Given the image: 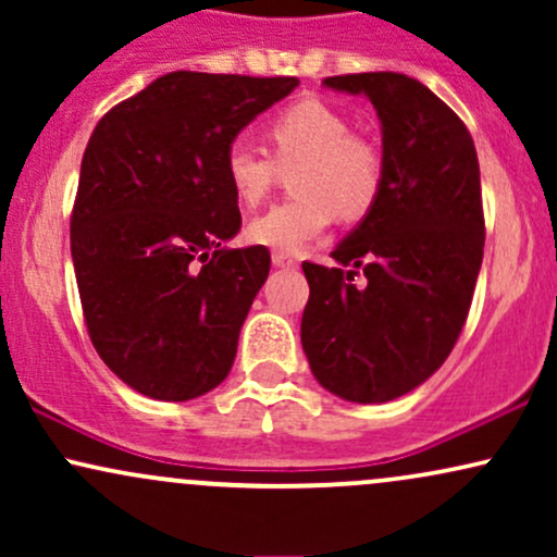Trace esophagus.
Here are the masks:
<instances>
[{
    "label": "esophagus",
    "instance_id": "1",
    "mask_svg": "<svg viewBox=\"0 0 557 557\" xmlns=\"http://www.w3.org/2000/svg\"><path fill=\"white\" fill-rule=\"evenodd\" d=\"M272 264L280 267V270H296L298 261L293 257H287V253H272Z\"/></svg>",
    "mask_w": 557,
    "mask_h": 557
}]
</instances>
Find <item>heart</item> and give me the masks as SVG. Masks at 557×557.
I'll return each instance as SVG.
<instances>
[{
    "label": "heart",
    "instance_id": "b5f03b06",
    "mask_svg": "<svg viewBox=\"0 0 557 557\" xmlns=\"http://www.w3.org/2000/svg\"><path fill=\"white\" fill-rule=\"evenodd\" d=\"M272 157L230 140L225 177L233 194L253 207L272 190L280 172H290L298 198L277 203L248 222V240L277 253H298L335 220L356 222L369 214L382 188V151L354 136L348 117L324 101L306 99L274 114L267 125Z\"/></svg>",
    "mask_w": 557,
    "mask_h": 557
}]
</instances>
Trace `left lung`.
Wrapping results in <instances>:
<instances>
[{
	"label": "left lung",
	"mask_w": 557,
	"mask_h": 557,
	"mask_svg": "<svg viewBox=\"0 0 557 557\" xmlns=\"http://www.w3.org/2000/svg\"><path fill=\"white\" fill-rule=\"evenodd\" d=\"M324 86L374 104L382 188L332 251L350 270L304 261L300 343L332 395L387 403L430 380L463 330L484 253L479 159L461 117L417 78L359 73Z\"/></svg>",
	"instance_id": "obj_1"
}]
</instances>
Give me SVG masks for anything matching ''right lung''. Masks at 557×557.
<instances>
[{"instance_id":"obj_1","label":"right lung","mask_w":557,"mask_h":557,"mask_svg":"<svg viewBox=\"0 0 557 557\" xmlns=\"http://www.w3.org/2000/svg\"><path fill=\"white\" fill-rule=\"evenodd\" d=\"M296 86L177 70L94 127L70 220L75 280L96 354L146 398H198L233 369L272 257L222 246L240 230L225 151Z\"/></svg>"}]
</instances>
